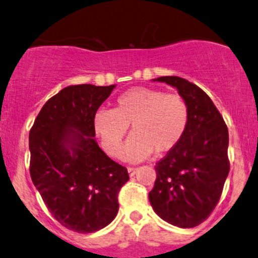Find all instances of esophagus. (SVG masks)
Segmentation results:
<instances>
[{
    "instance_id": "1",
    "label": "esophagus",
    "mask_w": 258,
    "mask_h": 258,
    "mask_svg": "<svg viewBox=\"0 0 258 258\" xmlns=\"http://www.w3.org/2000/svg\"><path fill=\"white\" fill-rule=\"evenodd\" d=\"M136 171H137L136 167H128V169H127V172H128L130 176H134V175L136 174Z\"/></svg>"
}]
</instances>
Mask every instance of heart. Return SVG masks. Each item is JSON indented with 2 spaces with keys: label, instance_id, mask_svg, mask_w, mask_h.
I'll list each match as a JSON object with an SVG mask.
<instances>
[{
  "label": "heart",
  "instance_id": "b5f03b06",
  "mask_svg": "<svg viewBox=\"0 0 258 258\" xmlns=\"http://www.w3.org/2000/svg\"><path fill=\"white\" fill-rule=\"evenodd\" d=\"M93 131L108 155L119 157L122 142L131 124L123 157L137 162L152 152L166 154L179 145L189 124V107L179 94L137 87L124 92L113 109H98L93 114Z\"/></svg>",
  "mask_w": 258,
  "mask_h": 258
}]
</instances>
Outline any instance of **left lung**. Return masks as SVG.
<instances>
[{
  "label": "left lung",
  "instance_id": "1",
  "mask_svg": "<svg viewBox=\"0 0 258 258\" xmlns=\"http://www.w3.org/2000/svg\"><path fill=\"white\" fill-rule=\"evenodd\" d=\"M152 81L174 87L185 99L189 124L179 145L155 166L150 204L167 223L192 228L208 218L221 198L229 172L228 128L198 86L175 76Z\"/></svg>",
  "mask_w": 258,
  "mask_h": 258
}]
</instances>
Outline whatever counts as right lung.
<instances>
[{
	"label": "right lung",
	"mask_w": 258,
	"mask_h": 258,
	"mask_svg": "<svg viewBox=\"0 0 258 258\" xmlns=\"http://www.w3.org/2000/svg\"><path fill=\"white\" fill-rule=\"evenodd\" d=\"M114 88L66 87L44 104L29 135L32 182L54 218L78 233L99 231L116 218L117 196L130 179L98 146L92 124Z\"/></svg>",
	"instance_id": "add662e5"
}]
</instances>
